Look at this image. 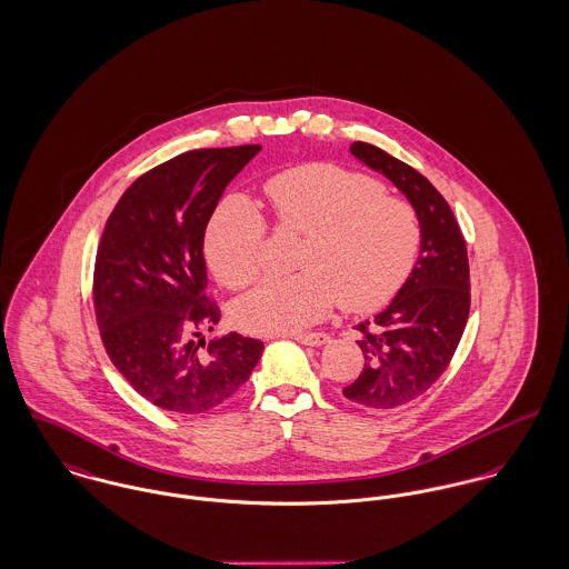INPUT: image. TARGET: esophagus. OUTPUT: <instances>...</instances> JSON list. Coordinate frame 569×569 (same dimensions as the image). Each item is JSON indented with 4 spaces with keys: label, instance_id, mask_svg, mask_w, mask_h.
Masks as SVG:
<instances>
[{
    "label": "esophagus",
    "instance_id": "1",
    "mask_svg": "<svg viewBox=\"0 0 569 569\" xmlns=\"http://www.w3.org/2000/svg\"><path fill=\"white\" fill-rule=\"evenodd\" d=\"M297 342L306 345V347H322L329 342L327 333H301V336H292Z\"/></svg>",
    "mask_w": 569,
    "mask_h": 569
}]
</instances>
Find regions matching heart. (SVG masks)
<instances>
[{
  "label": "heart",
  "mask_w": 569,
  "mask_h": 569,
  "mask_svg": "<svg viewBox=\"0 0 569 569\" xmlns=\"http://www.w3.org/2000/svg\"><path fill=\"white\" fill-rule=\"evenodd\" d=\"M263 194L281 229L306 233L292 277H268L236 301L233 322L249 333H297L340 301L368 313L390 303L420 253L411 203L383 194L372 177L336 164H303L270 177ZM268 222L242 197L222 199L206 227L203 253L220 283L249 286L266 263Z\"/></svg>",
  "instance_id": "1"
}]
</instances>
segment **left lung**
Returning <instances> with one entry per match:
<instances>
[{"instance_id":"obj_1","label":"left lung","mask_w":569,"mask_h":569,"mask_svg":"<svg viewBox=\"0 0 569 569\" xmlns=\"http://www.w3.org/2000/svg\"><path fill=\"white\" fill-rule=\"evenodd\" d=\"M350 153L409 199L422 231L420 258L392 303L355 327L366 363L342 390L359 407L388 411L422 396L448 368L470 316V263L459 222L427 177L368 142H352Z\"/></svg>"}]
</instances>
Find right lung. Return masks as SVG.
<instances>
[{
  "label": "right lung",
  "mask_w": 569,
  "mask_h": 569,
  "mask_svg": "<svg viewBox=\"0 0 569 569\" xmlns=\"http://www.w3.org/2000/svg\"><path fill=\"white\" fill-rule=\"evenodd\" d=\"M260 144L194 149L138 177L101 233L92 303L114 368L136 392L173 413H203L238 392L263 342L201 338L220 320L206 295L203 236L227 183Z\"/></svg>",
  "instance_id": "add662e5"
}]
</instances>
